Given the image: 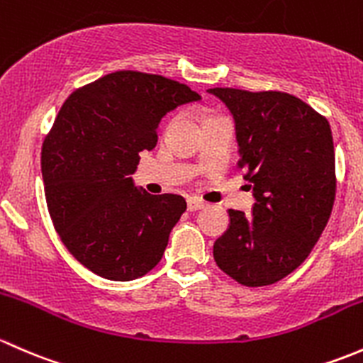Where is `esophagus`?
Masks as SVG:
<instances>
[{
  "label": "esophagus",
  "instance_id": "obj_1",
  "mask_svg": "<svg viewBox=\"0 0 363 363\" xmlns=\"http://www.w3.org/2000/svg\"><path fill=\"white\" fill-rule=\"evenodd\" d=\"M206 206V203H203L201 199H197V197H190L189 201H186V208H189V211H197V209H203Z\"/></svg>",
  "mask_w": 363,
  "mask_h": 363
}]
</instances>
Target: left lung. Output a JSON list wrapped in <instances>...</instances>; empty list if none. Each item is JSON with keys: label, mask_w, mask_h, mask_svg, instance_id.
I'll use <instances>...</instances> for the list:
<instances>
[{"label": "left lung", "mask_w": 363, "mask_h": 363, "mask_svg": "<svg viewBox=\"0 0 363 363\" xmlns=\"http://www.w3.org/2000/svg\"><path fill=\"white\" fill-rule=\"evenodd\" d=\"M236 124L238 166L253 189L252 215L229 209V229L213 245L215 262L245 286L294 272L316 245L335 199V157L327 118L278 91L208 89Z\"/></svg>", "instance_id": "obj_1"}]
</instances>
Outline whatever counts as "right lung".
Returning a JSON list of instances; mask_svg holds the SVG:
<instances>
[{
    "label": "right lung",
    "mask_w": 363,
    "mask_h": 363,
    "mask_svg": "<svg viewBox=\"0 0 363 363\" xmlns=\"http://www.w3.org/2000/svg\"><path fill=\"white\" fill-rule=\"evenodd\" d=\"M201 96L180 82L115 71L77 89L42 147L50 218L71 255L101 278L130 281L160 262L186 203L134 186L140 152L167 111Z\"/></svg>",
    "instance_id": "add662e5"
}]
</instances>
